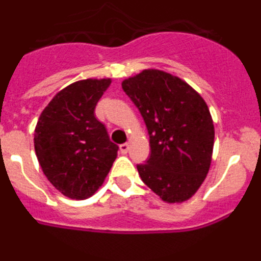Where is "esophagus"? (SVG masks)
I'll use <instances>...</instances> for the list:
<instances>
[{"label":"esophagus","instance_id":"1","mask_svg":"<svg viewBox=\"0 0 261 261\" xmlns=\"http://www.w3.org/2000/svg\"><path fill=\"white\" fill-rule=\"evenodd\" d=\"M119 149H120V153L126 154V153H128V150H129V145L128 144H121L119 146Z\"/></svg>","mask_w":261,"mask_h":261}]
</instances>
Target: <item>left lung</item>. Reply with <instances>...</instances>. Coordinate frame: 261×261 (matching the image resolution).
<instances>
[{"mask_svg": "<svg viewBox=\"0 0 261 261\" xmlns=\"http://www.w3.org/2000/svg\"><path fill=\"white\" fill-rule=\"evenodd\" d=\"M146 124L150 158L138 165L142 181L168 204L195 195L212 163L213 119L192 86L158 69H144L121 82Z\"/></svg>", "mask_w": 261, "mask_h": 261, "instance_id": "8db88e82", "label": "left lung"}]
</instances>
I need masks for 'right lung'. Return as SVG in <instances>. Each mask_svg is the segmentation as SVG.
<instances>
[{"mask_svg": "<svg viewBox=\"0 0 261 261\" xmlns=\"http://www.w3.org/2000/svg\"><path fill=\"white\" fill-rule=\"evenodd\" d=\"M111 82V78L73 82L50 99L36 123L39 165L49 183L69 199L91 197L117 156L119 147L94 115Z\"/></svg>", "mask_w": 261, "mask_h": 261, "instance_id": "obj_1", "label": "right lung"}]
</instances>
